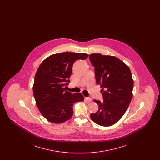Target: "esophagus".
Returning a JSON list of instances; mask_svg holds the SVG:
<instances>
[{
    "label": "esophagus",
    "instance_id": "esophagus-1",
    "mask_svg": "<svg viewBox=\"0 0 160 160\" xmlns=\"http://www.w3.org/2000/svg\"><path fill=\"white\" fill-rule=\"evenodd\" d=\"M85 99H86V101H87L88 102H91L92 101L91 98H89V97H86V98H85Z\"/></svg>",
    "mask_w": 160,
    "mask_h": 160
}]
</instances>
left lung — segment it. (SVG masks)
Masks as SVG:
<instances>
[{
	"mask_svg": "<svg viewBox=\"0 0 160 160\" xmlns=\"http://www.w3.org/2000/svg\"><path fill=\"white\" fill-rule=\"evenodd\" d=\"M89 59L95 67L96 82L100 85L104 101L94 99L99 109L91 114L98 125L115 124L125 113L132 97L133 79L129 67L115 56L91 54Z\"/></svg>",
	"mask_w": 160,
	"mask_h": 160,
	"instance_id": "8db88e82",
	"label": "left lung"
}]
</instances>
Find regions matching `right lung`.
I'll list each match as a JSON object with an SVG mask.
<instances>
[{
  "instance_id": "add662e5",
  "label": "right lung",
  "mask_w": 160,
  "mask_h": 160,
  "mask_svg": "<svg viewBox=\"0 0 160 160\" xmlns=\"http://www.w3.org/2000/svg\"><path fill=\"white\" fill-rule=\"evenodd\" d=\"M88 56L83 53L68 52L54 54L47 58L38 67L33 93L39 110L49 122H66L73 114L74 104L83 101L82 93H71L64 86L70 82L69 78L74 62L84 60Z\"/></svg>"
}]
</instances>
